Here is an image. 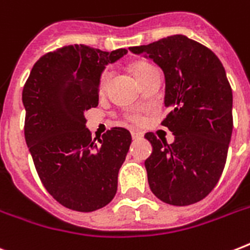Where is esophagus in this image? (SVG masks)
Masks as SVG:
<instances>
[{
	"instance_id": "34e87169",
	"label": "esophagus",
	"mask_w": 250,
	"mask_h": 250,
	"mask_svg": "<svg viewBox=\"0 0 250 250\" xmlns=\"http://www.w3.org/2000/svg\"><path fill=\"white\" fill-rule=\"evenodd\" d=\"M131 135H132L133 140H137V139H141V137H143V133L137 132V131H132V132H131Z\"/></svg>"
}]
</instances>
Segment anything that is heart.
Masks as SVG:
<instances>
[{
	"label": "heart",
	"instance_id": "heart-1",
	"mask_svg": "<svg viewBox=\"0 0 250 250\" xmlns=\"http://www.w3.org/2000/svg\"><path fill=\"white\" fill-rule=\"evenodd\" d=\"M150 67H152V66L148 63H137L135 64V67H133V72H135L136 78H140V76ZM110 75H111V71H110L109 68L104 70V72L101 74V78H100V89H104V88H105L107 82H109ZM132 118L133 119H136V117H132Z\"/></svg>",
	"mask_w": 250,
	"mask_h": 250
}]
</instances>
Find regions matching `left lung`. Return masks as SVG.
<instances>
[{"instance_id": "obj_1", "label": "left lung", "mask_w": 250, "mask_h": 250, "mask_svg": "<svg viewBox=\"0 0 250 250\" xmlns=\"http://www.w3.org/2000/svg\"><path fill=\"white\" fill-rule=\"evenodd\" d=\"M129 50L164 71L170 113L162 125L175 136L168 145L145 135L153 148L145 161L149 187L170 205L201 201L221 178L232 135V89L225 67L210 49L184 35Z\"/></svg>"}]
</instances>
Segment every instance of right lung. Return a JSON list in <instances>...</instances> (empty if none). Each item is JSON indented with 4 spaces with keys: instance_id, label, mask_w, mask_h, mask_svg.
<instances>
[{
    "instance_id": "1",
    "label": "right lung",
    "mask_w": 250,
    "mask_h": 250,
    "mask_svg": "<svg viewBox=\"0 0 250 250\" xmlns=\"http://www.w3.org/2000/svg\"><path fill=\"white\" fill-rule=\"evenodd\" d=\"M127 53L68 45L41 57L25 82V143L45 189L64 208L94 211L117 193L131 133L114 127L96 143L84 113L98 105L106 66Z\"/></svg>"
}]
</instances>
